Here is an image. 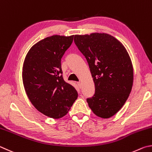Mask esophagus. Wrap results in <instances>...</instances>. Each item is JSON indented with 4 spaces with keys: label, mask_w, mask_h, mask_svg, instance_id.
I'll return each mask as SVG.
<instances>
[{
    "label": "esophagus",
    "mask_w": 152,
    "mask_h": 152,
    "mask_svg": "<svg viewBox=\"0 0 152 152\" xmlns=\"http://www.w3.org/2000/svg\"><path fill=\"white\" fill-rule=\"evenodd\" d=\"M77 86H78V87H79V88H81V83H80V82H77Z\"/></svg>",
    "instance_id": "obj_1"
}]
</instances>
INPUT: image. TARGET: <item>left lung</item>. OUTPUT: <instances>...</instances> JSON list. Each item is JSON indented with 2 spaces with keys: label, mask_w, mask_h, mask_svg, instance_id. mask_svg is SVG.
<instances>
[{
  "label": "left lung",
  "mask_w": 152,
  "mask_h": 152,
  "mask_svg": "<svg viewBox=\"0 0 152 152\" xmlns=\"http://www.w3.org/2000/svg\"><path fill=\"white\" fill-rule=\"evenodd\" d=\"M86 58L95 83V94L87 102L93 112L107 119L123 107L132 91L134 69L126 48L107 33H94L74 37Z\"/></svg>",
  "instance_id": "8db88e82"
}]
</instances>
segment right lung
<instances>
[{
  "instance_id": "right-lung-1",
  "label": "right lung",
  "mask_w": 152,
  "mask_h": 152,
  "mask_svg": "<svg viewBox=\"0 0 152 152\" xmlns=\"http://www.w3.org/2000/svg\"><path fill=\"white\" fill-rule=\"evenodd\" d=\"M73 40V35L47 37L31 48L24 61L26 94L34 107L49 118H63L77 99L75 87L64 81L61 63Z\"/></svg>"
}]
</instances>
